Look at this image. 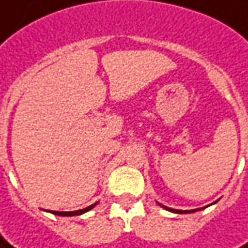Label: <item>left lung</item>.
I'll use <instances>...</instances> for the list:
<instances>
[{"label":"left lung","instance_id":"8db88e82","mask_svg":"<svg viewBox=\"0 0 248 248\" xmlns=\"http://www.w3.org/2000/svg\"><path fill=\"white\" fill-rule=\"evenodd\" d=\"M157 204L161 205L160 203H157ZM161 207H163V208H166L167 211L176 213V214H189V213H195V211H199V210H200V208H197V210H185V211H184V210H174V208H168V207H166V205H161ZM203 208H204V207H203ZM203 208H202V210H203Z\"/></svg>","mask_w":248,"mask_h":248}]
</instances>
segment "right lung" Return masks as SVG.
Segmentation results:
<instances>
[{
	"mask_svg": "<svg viewBox=\"0 0 248 248\" xmlns=\"http://www.w3.org/2000/svg\"><path fill=\"white\" fill-rule=\"evenodd\" d=\"M98 204V203H95V204L90 205V207H87V208H84V210H77V211H53V214L55 215H62V217H73V215H81L84 213H87V211H90L92 210L95 205Z\"/></svg>",
	"mask_w": 248,
	"mask_h": 248,
	"instance_id": "add662e5",
	"label": "right lung"
}]
</instances>
